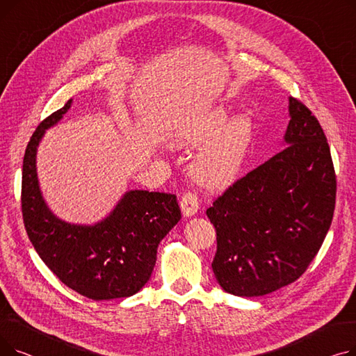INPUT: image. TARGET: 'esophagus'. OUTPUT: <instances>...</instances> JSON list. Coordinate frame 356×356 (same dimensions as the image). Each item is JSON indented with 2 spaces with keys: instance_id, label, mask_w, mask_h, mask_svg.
<instances>
[{
  "instance_id": "1",
  "label": "esophagus",
  "mask_w": 356,
  "mask_h": 356,
  "mask_svg": "<svg viewBox=\"0 0 356 356\" xmlns=\"http://www.w3.org/2000/svg\"><path fill=\"white\" fill-rule=\"evenodd\" d=\"M180 208L183 215L188 216H193L197 211H199V199L197 195L195 192H186L180 200Z\"/></svg>"
}]
</instances>
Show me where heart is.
I'll return each mask as SVG.
<instances>
[{"label":"heart","instance_id":"obj_1","mask_svg":"<svg viewBox=\"0 0 356 356\" xmlns=\"http://www.w3.org/2000/svg\"><path fill=\"white\" fill-rule=\"evenodd\" d=\"M229 118L231 112L225 108L211 111L192 131L176 141V147L197 148L209 143ZM252 133V121L247 115L235 117L195 159L192 164L193 179L207 189L227 188L241 172Z\"/></svg>","mask_w":356,"mask_h":356}]
</instances>
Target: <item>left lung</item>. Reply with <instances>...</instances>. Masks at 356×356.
I'll list each match as a JSON object with an SVG mask.
<instances>
[{"mask_svg":"<svg viewBox=\"0 0 356 356\" xmlns=\"http://www.w3.org/2000/svg\"><path fill=\"white\" fill-rule=\"evenodd\" d=\"M282 152L239 177L207 209L216 231L212 270L235 296L270 294L300 278L330 228L336 175L323 129L290 98Z\"/></svg>","mask_w":356,"mask_h":356,"instance_id":"obj_1","label":"left lung"}]
</instances>
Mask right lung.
Returning a JSON list of instances; mask_svg holds the SVG:
<instances>
[{"label": "right lung", "mask_w": 356, "mask_h": 356, "mask_svg": "<svg viewBox=\"0 0 356 356\" xmlns=\"http://www.w3.org/2000/svg\"><path fill=\"white\" fill-rule=\"evenodd\" d=\"M53 112L33 133L23 160L22 212L31 244L60 282L92 300L129 297L152 277L160 241L180 220L176 195L131 191L95 227L56 218L40 195L35 149L44 129L70 106Z\"/></svg>", "instance_id": "add662e5"}]
</instances>
